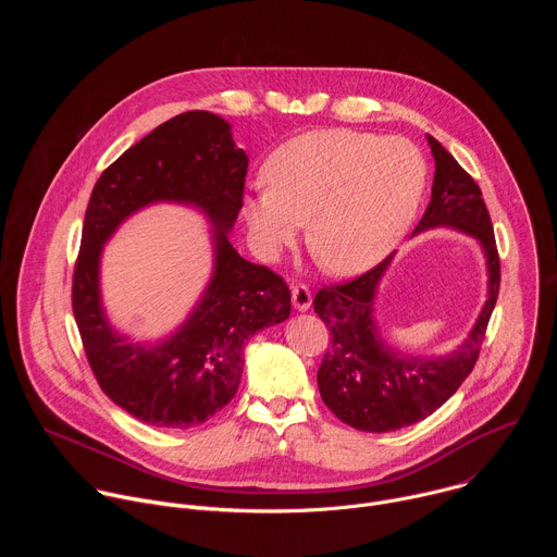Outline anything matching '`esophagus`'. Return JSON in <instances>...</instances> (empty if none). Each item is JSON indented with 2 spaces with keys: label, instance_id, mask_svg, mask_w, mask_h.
Instances as JSON below:
<instances>
[{
  "label": "esophagus",
  "instance_id": "34e87169",
  "mask_svg": "<svg viewBox=\"0 0 557 557\" xmlns=\"http://www.w3.org/2000/svg\"><path fill=\"white\" fill-rule=\"evenodd\" d=\"M290 295H293V306H295L299 312H306V310L310 308V304H312V295H310L308 286L297 284V286H293Z\"/></svg>",
  "mask_w": 557,
  "mask_h": 557
}]
</instances>
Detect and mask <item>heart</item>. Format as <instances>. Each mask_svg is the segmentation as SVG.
<instances>
[{
    "label": "heart",
    "mask_w": 557,
    "mask_h": 557,
    "mask_svg": "<svg viewBox=\"0 0 557 557\" xmlns=\"http://www.w3.org/2000/svg\"><path fill=\"white\" fill-rule=\"evenodd\" d=\"M264 183L243 215L267 260L297 243L326 271L359 275L376 267L410 228L428 183L423 153L401 136L344 127L314 129L275 147Z\"/></svg>",
    "instance_id": "b5f03b06"
}]
</instances>
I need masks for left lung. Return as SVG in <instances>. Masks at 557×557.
Instances as JSON below:
<instances>
[{"label": "left lung", "instance_id": "1", "mask_svg": "<svg viewBox=\"0 0 557 557\" xmlns=\"http://www.w3.org/2000/svg\"><path fill=\"white\" fill-rule=\"evenodd\" d=\"M428 143L436 163L432 200L412 235L447 226L473 237L485 253L487 299L473 329L451 352L421 357L392 348L374 317L376 290L394 253L361 277L314 295V312L333 335L317 370V385L333 414L361 432H394L438 410L479 359L498 299L500 260L481 187L434 136L428 134Z\"/></svg>", "mask_w": 557, "mask_h": 557}]
</instances>
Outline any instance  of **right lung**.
Masks as SVG:
<instances>
[{"label": "right lung", "mask_w": 557, "mask_h": 557, "mask_svg": "<svg viewBox=\"0 0 557 557\" xmlns=\"http://www.w3.org/2000/svg\"><path fill=\"white\" fill-rule=\"evenodd\" d=\"M247 168L249 156L235 145L231 125L194 110L123 151L92 189L72 280L74 320L101 389L147 425L187 430L211 419L240 385L247 342L290 314L286 282L247 262L228 243L243 209ZM158 201L194 206L208 218L214 271L176 332L156 343H132L104 312L100 258L129 214Z\"/></svg>", "instance_id": "right-lung-1"}]
</instances>
